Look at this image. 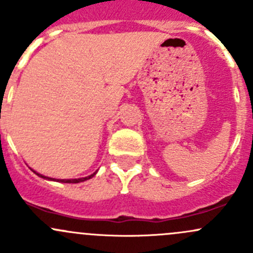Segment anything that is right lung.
Here are the masks:
<instances>
[{
  "instance_id": "1",
  "label": "right lung",
  "mask_w": 253,
  "mask_h": 253,
  "mask_svg": "<svg viewBox=\"0 0 253 253\" xmlns=\"http://www.w3.org/2000/svg\"><path fill=\"white\" fill-rule=\"evenodd\" d=\"M35 172V171H34ZM96 172V171H95ZM95 172L89 176H86V177H82V178H71V180H55V178H51V177H46V176H42L40 174H38V172H35L37 175H39L40 177H44V178H47V180H52V181H60V182H65V183H78V182H82V181H85V180H89V178L93 177L94 175H95Z\"/></svg>"
}]
</instances>
